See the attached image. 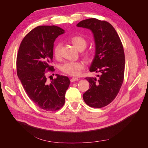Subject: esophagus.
Here are the masks:
<instances>
[{
    "label": "esophagus",
    "instance_id": "obj_1",
    "mask_svg": "<svg viewBox=\"0 0 148 148\" xmlns=\"http://www.w3.org/2000/svg\"><path fill=\"white\" fill-rule=\"evenodd\" d=\"M78 80H79V78H76V77H73V78H71L70 81H71V82H76V81H78Z\"/></svg>",
    "mask_w": 148,
    "mask_h": 148
}]
</instances>
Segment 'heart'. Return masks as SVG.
<instances>
[{"instance_id":"b5f03b06","label":"heart","mask_w":148,"mask_h":148,"mask_svg":"<svg viewBox=\"0 0 148 148\" xmlns=\"http://www.w3.org/2000/svg\"><path fill=\"white\" fill-rule=\"evenodd\" d=\"M70 41L73 45L79 51H83L87 46V41L86 39L81 36H73L71 37ZM61 44H56L53 49V55L56 59L60 56ZM84 56L86 58H90L91 54L89 52H86ZM84 69V64L80 61L77 62H66L60 66V69L62 72L70 76H78L81 73V71Z\"/></svg>"}]
</instances>
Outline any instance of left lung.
I'll return each instance as SVG.
<instances>
[{"instance_id": "left-lung-1", "label": "left lung", "mask_w": 148, "mask_h": 148, "mask_svg": "<svg viewBox=\"0 0 148 148\" xmlns=\"http://www.w3.org/2000/svg\"><path fill=\"white\" fill-rule=\"evenodd\" d=\"M77 26L90 29L94 34L96 52L89 71L100 74L98 78H85L89 83V89L83 94V99L89 106L101 108L114 101L122 85L123 47L117 31L106 21L89 18L81 21Z\"/></svg>"}]
</instances>
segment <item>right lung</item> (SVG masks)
Returning a JSON list of instances; mask_svg holds the SVG:
<instances>
[{
    "label": "right lung",
    "mask_w": 148,
    "mask_h": 148,
    "mask_svg": "<svg viewBox=\"0 0 148 148\" xmlns=\"http://www.w3.org/2000/svg\"><path fill=\"white\" fill-rule=\"evenodd\" d=\"M64 30L57 26H39L26 34L20 44L16 57V72L26 93L34 104L46 111L59 110L65 103L69 78L56 74L49 83L53 42Z\"/></svg>",
    "instance_id": "add662e5"
}]
</instances>
